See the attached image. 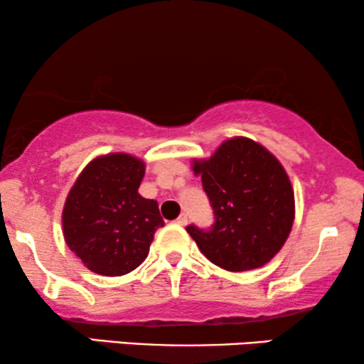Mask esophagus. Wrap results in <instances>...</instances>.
Segmentation results:
<instances>
[{"instance_id":"1","label":"esophagus","mask_w":364,"mask_h":364,"mask_svg":"<svg viewBox=\"0 0 364 364\" xmlns=\"http://www.w3.org/2000/svg\"><path fill=\"white\" fill-rule=\"evenodd\" d=\"M176 223H178V225H186V223H187V213H181V215L177 217Z\"/></svg>"}]
</instances>
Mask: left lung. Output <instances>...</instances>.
<instances>
[{
    "label": "left lung",
    "mask_w": 364,
    "mask_h": 364,
    "mask_svg": "<svg viewBox=\"0 0 364 364\" xmlns=\"http://www.w3.org/2000/svg\"><path fill=\"white\" fill-rule=\"evenodd\" d=\"M213 210L210 228L186 227L200 252L228 272L263 267L280 252L295 218L293 188L282 164L245 137L223 142L193 162Z\"/></svg>",
    "instance_id": "8db88e82"
}]
</instances>
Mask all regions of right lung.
Here are the masks:
<instances>
[{
  "mask_svg": "<svg viewBox=\"0 0 364 364\" xmlns=\"http://www.w3.org/2000/svg\"><path fill=\"white\" fill-rule=\"evenodd\" d=\"M146 166L127 154L94 159L66 198L68 247L89 270L121 277L146 260L154 233L164 227L156 200L139 196Z\"/></svg>",
  "mask_w": 364,
  "mask_h": 364,
  "instance_id": "right-lung-1",
  "label": "right lung"
}]
</instances>
